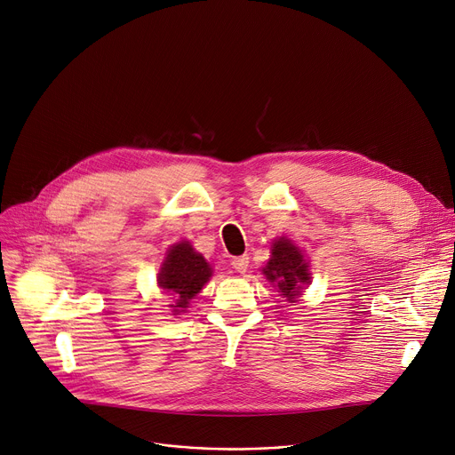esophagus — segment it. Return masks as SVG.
Segmentation results:
<instances>
[{"label": "esophagus", "instance_id": "esophagus-1", "mask_svg": "<svg viewBox=\"0 0 455 455\" xmlns=\"http://www.w3.org/2000/svg\"><path fill=\"white\" fill-rule=\"evenodd\" d=\"M249 256H239V258H234L232 259V267H234V270L235 272H239V274H244L246 272V268H249Z\"/></svg>", "mask_w": 455, "mask_h": 455}]
</instances>
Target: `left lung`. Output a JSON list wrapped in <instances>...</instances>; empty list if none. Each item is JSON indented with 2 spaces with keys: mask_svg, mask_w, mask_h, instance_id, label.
Segmentation results:
<instances>
[{
  "mask_svg": "<svg viewBox=\"0 0 455 455\" xmlns=\"http://www.w3.org/2000/svg\"><path fill=\"white\" fill-rule=\"evenodd\" d=\"M263 274L274 286H277L279 296H283L288 303H296L305 284L310 283L305 256L301 254L299 246L286 237L274 241L272 256L263 268Z\"/></svg>",
  "mask_w": 455,
  "mask_h": 455,
  "instance_id": "left-lung-1",
  "label": "left lung"
}]
</instances>
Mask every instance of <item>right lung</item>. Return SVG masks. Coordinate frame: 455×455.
Instances as JSON below:
<instances>
[{"label": "right lung", "mask_w": 455, "mask_h": 455, "mask_svg": "<svg viewBox=\"0 0 455 455\" xmlns=\"http://www.w3.org/2000/svg\"><path fill=\"white\" fill-rule=\"evenodd\" d=\"M211 275L212 268L206 259L192 249L188 241H180L169 249L157 274V284L176 298V305L171 307L174 314H180L188 307L190 299L199 294Z\"/></svg>", "instance_id": "add662e5"}]
</instances>
